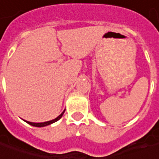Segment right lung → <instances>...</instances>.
I'll return each instance as SVG.
<instances>
[{
    "mask_svg": "<svg viewBox=\"0 0 159 159\" xmlns=\"http://www.w3.org/2000/svg\"><path fill=\"white\" fill-rule=\"evenodd\" d=\"M64 112H65V111L61 113L60 115L58 117H57L56 119H54V120H49V121H45V122H40V123H36V122H30V121H26L27 123H29L30 125H32V126L35 127H45V126H48V125H50L52 123H54V122H56V121H57L59 119H60L61 117L63 116V114H64Z\"/></svg>",
    "mask_w": 159,
    "mask_h": 159,
    "instance_id": "right-lung-1",
    "label": "right lung"
}]
</instances>
